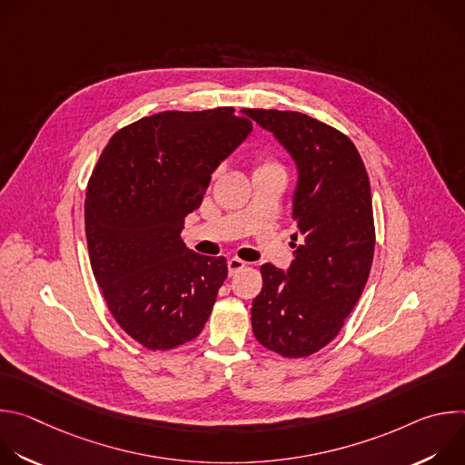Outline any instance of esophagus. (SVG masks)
Returning <instances> with one entry per match:
<instances>
[{
    "instance_id": "1",
    "label": "esophagus",
    "mask_w": 465,
    "mask_h": 465,
    "mask_svg": "<svg viewBox=\"0 0 465 465\" xmlns=\"http://www.w3.org/2000/svg\"><path fill=\"white\" fill-rule=\"evenodd\" d=\"M246 267V262L244 261H241V259H237V257H232V259H228V274L230 276H235L239 271H242Z\"/></svg>"
}]
</instances>
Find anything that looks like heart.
Wrapping results in <instances>:
<instances>
[{
	"instance_id": "heart-1",
	"label": "heart",
	"mask_w": 465,
	"mask_h": 465,
	"mask_svg": "<svg viewBox=\"0 0 465 465\" xmlns=\"http://www.w3.org/2000/svg\"><path fill=\"white\" fill-rule=\"evenodd\" d=\"M271 167H276V165L274 163H267V165H262L261 169H271Z\"/></svg>"
}]
</instances>
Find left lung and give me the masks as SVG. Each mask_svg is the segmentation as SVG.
I'll return each instance as SVG.
<instances>
[{"label":"left lung","instance_id":"left-lung-1","mask_svg":"<svg viewBox=\"0 0 465 465\" xmlns=\"http://www.w3.org/2000/svg\"><path fill=\"white\" fill-rule=\"evenodd\" d=\"M244 114L296 165L294 259L287 271L261 267L252 331L271 351L307 357L339 335L370 276L375 228L368 173L351 140L333 126L289 110Z\"/></svg>","mask_w":465,"mask_h":465}]
</instances>
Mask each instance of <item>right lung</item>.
<instances>
[{"label": "right lung", "mask_w": 465, "mask_h": 465, "mask_svg": "<svg viewBox=\"0 0 465 465\" xmlns=\"http://www.w3.org/2000/svg\"><path fill=\"white\" fill-rule=\"evenodd\" d=\"M232 106L162 112L115 132L88 183L86 239L94 276L126 335L171 350L201 335L228 276L180 233L215 169L250 136Z\"/></svg>", "instance_id": "right-lung-1"}]
</instances>
